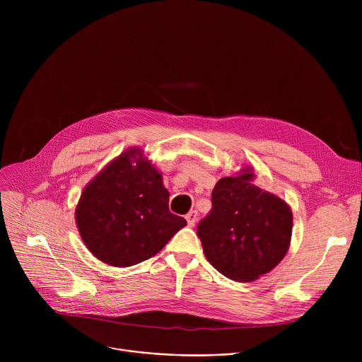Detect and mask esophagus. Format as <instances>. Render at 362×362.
Segmentation results:
<instances>
[{
    "instance_id": "1",
    "label": "esophagus",
    "mask_w": 362,
    "mask_h": 362,
    "mask_svg": "<svg viewBox=\"0 0 362 362\" xmlns=\"http://www.w3.org/2000/svg\"><path fill=\"white\" fill-rule=\"evenodd\" d=\"M186 221H187V225L189 226H193L197 221V212L196 211H190L187 215H186Z\"/></svg>"
}]
</instances>
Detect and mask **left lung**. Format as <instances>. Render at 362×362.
Masks as SVG:
<instances>
[{"label": "left lung", "mask_w": 362, "mask_h": 362, "mask_svg": "<svg viewBox=\"0 0 362 362\" xmlns=\"http://www.w3.org/2000/svg\"><path fill=\"white\" fill-rule=\"evenodd\" d=\"M252 179L249 168L222 177L212 192L211 212L197 225L206 259L238 282L271 272L286 255L292 235L289 206Z\"/></svg>", "instance_id": "8db88e82"}]
</instances>
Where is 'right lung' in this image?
<instances>
[{"label":"right lung","instance_id":"add662e5","mask_svg":"<svg viewBox=\"0 0 362 362\" xmlns=\"http://www.w3.org/2000/svg\"><path fill=\"white\" fill-rule=\"evenodd\" d=\"M76 222L97 259L119 268L148 259L186 226L170 214L162 175L139 148L120 154L86 186Z\"/></svg>","mask_w":362,"mask_h":362}]
</instances>
